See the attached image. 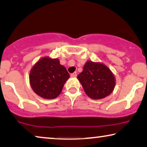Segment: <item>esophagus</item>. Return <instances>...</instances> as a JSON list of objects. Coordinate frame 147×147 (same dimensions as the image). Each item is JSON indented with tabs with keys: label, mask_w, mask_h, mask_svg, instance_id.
Masks as SVG:
<instances>
[{
	"label": "esophagus",
	"mask_w": 147,
	"mask_h": 147,
	"mask_svg": "<svg viewBox=\"0 0 147 147\" xmlns=\"http://www.w3.org/2000/svg\"><path fill=\"white\" fill-rule=\"evenodd\" d=\"M76 76H77V73H76V72H74V73L71 74V77H76Z\"/></svg>",
	"instance_id": "obj_1"
}]
</instances>
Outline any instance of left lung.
Listing matches in <instances>:
<instances>
[{
  "label": "left lung",
  "mask_w": 147,
  "mask_h": 147,
  "mask_svg": "<svg viewBox=\"0 0 147 147\" xmlns=\"http://www.w3.org/2000/svg\"><path fill=\"white\" fill-rule=\"evenodd\" d=\"M87 95L101 99L110 94L115 86V79L108 67L101 63L87 61L83 71L77 76Z\"/></svg>",
  "instance_id": "left-lung-1"
}]
</instances>
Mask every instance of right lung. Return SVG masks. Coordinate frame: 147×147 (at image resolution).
<instances>
[{
	"instance_id": "right-lung-1",
	"label": "right lung",
	"mask_w": 147,
	"mask_h": 147,
	"mask_svg": "<svg viewBox=\"0 0 147 147\" xmlns=\"http://www.w3.org/2000/svg\"><path fill=\"white\" fill-rule=\"evenodd\" d=\"M69 77L59 59L44 57L32 68L29 80L32 89L38 95L45 99H53L61 93Z\"/></svg>"
}]
</instances>
